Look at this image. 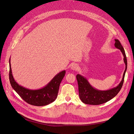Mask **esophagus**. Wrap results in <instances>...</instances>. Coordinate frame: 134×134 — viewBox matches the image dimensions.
Here are the masks:
<instances>
[{
  "mask_svg": "<svg viewBox=\"0 0 134 134\" xmlns=\"http://www.w3.org/2000/svg\"><path fill=\"white\" fill-rule=\"evenodd\" d=\"M71 69L74 70H76L78 69V65L76 64H72L71 65Z\"/></svg>",
  "mask_w": 134,
  "mask_h": 134,
  "instance_id": "34e87169",
  "label": "esophagus"
}]
</instances>
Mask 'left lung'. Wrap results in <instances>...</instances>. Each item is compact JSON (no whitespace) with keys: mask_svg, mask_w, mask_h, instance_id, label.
<instances>
[{"mask_svg":"<svg viewBox=\"0 0 134 134\" xmlns=\"http://www.w3.org/2000/svg\"><path fill=\"white\" fill-rule=\"evenodd\" d=\"M114 40H115L114 46L120 50L124 56L125 69L123 74L122 80L116 87L112 88L110 90L100 91L93 88L83 76L77 74L76 75V79L78 82L79 97L83 103L86 104L97 105L105 103L116 96L122 87L125 74L127 69V59L125 51L120 42L117 39Z\"/></svg>","mask_w":134,"mask_h":134,"instance_id":"left-lung-1","label":"left lung"}]
</instances>
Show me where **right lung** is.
<instances>
[{"mask_svg": "<svg viewBox=\"0 0 134 134\" xmlns=\"http://www.w3.org/2000/svg\"><path fill=\"white\" fill-rule=\"evenodd\" d=\"M9 66L10 84L17 93L28 104L37 106H45L52 103L56 99L60 84L65 76V70L56 75L45 87L39 90H31L20 86L15 81L12 74L10 58Z\"/></svg>", "mask_w": 134, "mask_h": 134, "instance_id": "add662e5", "label": "right lung"}]
</instances>
